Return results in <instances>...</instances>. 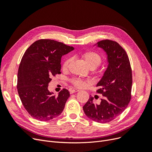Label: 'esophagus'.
<instances>
[{"label":"esophagus","mask_w":152,"mask_h":152,"mask_svg":"<svg viewBox=\"0 0 152 152\" xmlns=\"http://www.w3.org/2000/svg\"><path fill=\"white\" fill-rule=\"evenodd\" d=\"M79 90H77V89H72V90H70V93H71V94H72V93H75V92H77V91H78Z\"/></svg>","instance_id":"1"}]
</instances>
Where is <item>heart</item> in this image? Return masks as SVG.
Returning a JSON list of instances; mask_svg holds the SVG:
<instances>
[{"label": "heart", "mask_w": 152, "mask_h": 152, "mask_svg": "<svg viewBox=\"0 0 152 152\" xmlns=\"http://www.w3.org/2000/svg\"><path fill=\"white\" fill-rule=\"evenodd\" d=\"M83 59L90 69H95L102 63V57L95 51H88L82 55ZM71 62L70 58H67L63 62L62 69L67 70ZM88 82H85L80 78H74L70 80V83L75 87L82 88Z\"/></svg>", "instance_id": "b5f03b06"}]
</instances>
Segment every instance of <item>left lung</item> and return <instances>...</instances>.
<instances>
[{
    "mask_svg": "<svg viewBox=\"0 0 152 152\" xmlns=\"http://www.w3.org/2000/svg\"><path fill=\"white\" fill-rule=\"evenodd\" d=\"M107 56L108 66L97 83L96 92L102 94L100 104L90 97L83 106L88 118L99 123H107L116 118L127 107L131 99L132 75L131 64L126 50L117 42L104 39L97 42Z\"/></svg>",
    "mask_w": 152,
    "mask_h": 152,
    "instance_id": "left-lung-1",
    "label": "left lung"
}]
</instances>
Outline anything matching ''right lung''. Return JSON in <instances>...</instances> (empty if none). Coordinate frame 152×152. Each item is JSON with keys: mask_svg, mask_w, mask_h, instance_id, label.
I'll return each mask as SVG.
<instances>
[{"mask_svg": "<svg viewBox=\"0 0 152 152\" xmlns=\"http://www.w3.org/2000/svg\"><path fill=\"white\" fill-rule=\"evenodd\" d=\"M74 49L63 42L42 39L24 53L18 71L17 90L25 110L33 118L49 121L63 111L69 91L64 88L56 96L48 87L51 77L61 73L62 56Z\"/></svg>", "mask_w": 152, "mask_h": 152, "instance_id": "add662e5", "label": "right lung"}]
</instances>
